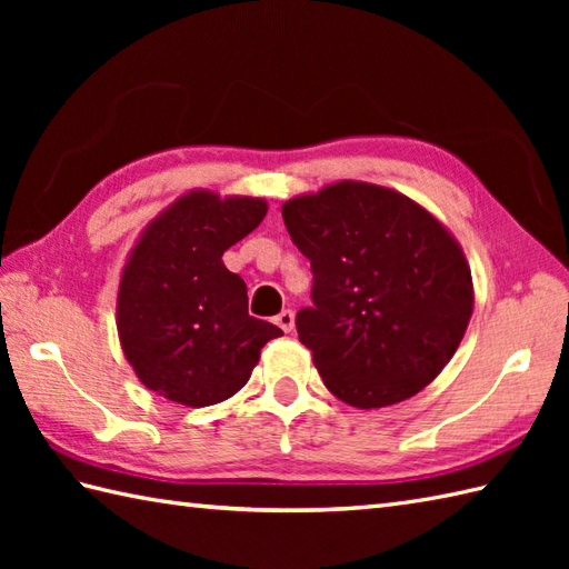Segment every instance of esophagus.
Wrapping results in <instances>:
<instances>
[{"label":"esophagus","instance_id":"esophagus-1","mask_svg":"<svg viewBox=\"0 0 569 569\" xmlns=\"http://www.w3.org/2000/svg\"><path fill=\"white\" fill-rule=\"evenodd\" d=\"M273 322H276L278 328H281L286 335H288V332H293V325H296L293 310H281V312H278V316L273 318Z\"/></svg>","mask_w":569,"mask_h":569}]
</instances>
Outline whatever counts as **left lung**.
I'll list each match as a JSON object with an SVG mask.
<instances>
[{
  "instance_id": "1",
  "label": "left lung",
  "mask_w": 569,
  "mask_h": 569,
  "mask_svg": "<svg viewBox=\"0 0 569 569\" xmlns=\"http://www.w3.org/2000/svg\"><path fill=\"white\" fill-rule=\"evenodd\" d=\"M310 261V308L296 316L325 386L383 408L438 377L471 318V273L450 232L401 192L337 183L283 204Z\"/></svg>"
}]
</instances>
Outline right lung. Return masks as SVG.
Listing matches in <instances>:
<instances>
[{
    "instance_id": "right-lung-1",
    "label": "right lung",
    "mask_w": 569,
    "mask_h": 569,
    "mask_svg": "<svg viewBox=\"0 0 569 569\" xmlns=\"http://www.w3.org/2000/svg\"><path fill=\"white\" fill-rule=\"evenodd\" d=\"M263 217V200L200 190L143 232L119 283L117 328L147 389L190 408L220 403L249 381L261 347L283 335L249 316L247 283L222 263Z\"/></svg>"
}]
</instances>
